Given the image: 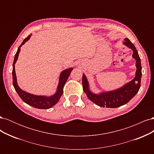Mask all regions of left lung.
<instances>
[{"mask_svg": "<svg viewBox=\"0 0 154 154\" xmlns=\"http://www.w3.org/2000/svg\"><path fill=\"white\" fill-rule=\"evenodd\" d=\"M123 44L133 51L132 57L136 59V66L137 70L136 76L131 82L116 90L96 94L90 91L87 79L85 74H83L82 85L83 91L85 92L88 99L100 106L106 107V108H117L125 105L137 94L140 88L142 72L141 60L137 51L128 38L125 39Z\"/></svg>", "mask_w": 154, "mask_h": 154, "instance_id": "8db88e82", "label": "left lung"}]
</instances>
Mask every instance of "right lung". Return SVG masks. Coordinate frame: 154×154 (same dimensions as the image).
<instances>
[{
    "instance_id": "1",
    "label": "right lung",
    "mask_w": 154,
    "mask_h": 154,
    "mask_svg": "<svg viewBox=\"0 0 154 154\" xmlns=\"http://www.w3.org/2000/svg\"><path fill=\"white\" fill-rule=\"evenodd\" d=\"M31 37V35L26 38L24 41L22 42L21 45L18 47L17 53L15 55V58H14V62L13 64V87L15 88V91H17V94L20 97V98L22 101L25 102L26 103L28 104L32 107H35L36 109H48L53 106L54 105L57 104L60 97L62 96L63 92V87L65 85V83H66L68 78L69 77L70 74L72 71L73 68H69L63 71L60 75L59 79V83L57 87V91L56 92L55 94L51 96H36L34 94H29L28 92H26L24 91H22L21 88L18 87L17 82V76L15 73V64L17 62V60L18 57V54L20 51V48L22 45H24L26 42Z\"/></svg>"
}]
</instances>
